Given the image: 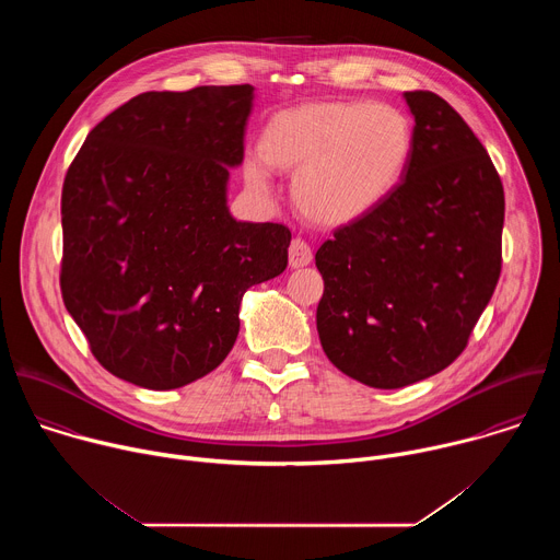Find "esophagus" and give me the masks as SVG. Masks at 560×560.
<instances>
[{"label":"esophagus","mask_w":560,"mask_h":560,"mask_svg":"<svg viewBox=\"0 0 560 560\" xmlns=\"http://www.w3.org/2000/svg\"><path fill=\"white\" fill-rule=\"evenodd\" d=\"M290 266L292 268H303L312 261V248L303 242V238H294L290 244Z\"/></svg>","instance_id":"1"}]
</instances>
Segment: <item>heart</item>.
I'll use <instances>...</instances> for the list:
<instances>
[{
	"instance_id": "1",
	"label": "heart",
	"mask_w": 560,
	"mask_h": 560,
	"mask_svg": "<svg viewBox=\"0 0 560 560\" xmlns=\"http://www.w3.org/2000/svg\"><path fill=\"white\" fill-rule=\"evenodd\" d=\"M415 145L410 119L394 106L322 102L277 113L264 128L261 154L250 152L244 175L268 195V163L296 171L294 199L316 223L343 225L374 210L401 179Z\"/></svg>"
}]
</instances>
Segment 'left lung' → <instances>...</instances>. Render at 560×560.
<instances>
[{"instance_id": "1", "label": "left lung", "mask_w": 560, "mask_h": 560, "mask_svg": "<svg viewBox=\"0 0 560 560\" xmlns=\"http://www.w3.org/2000/svg\"><path fill=\"white\" fill-rule=\"evenodd\" d=\"M415 145L401 184L316 250L328 359L381 389L445 370L501 277L505 195L483 143L430 91L404 93Z\"/></svg>"}]
</instances>
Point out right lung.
Returning a JSON list of instances; mask_svg holds the SVG:
<instances>
[{"label":"right lung","instance_id":"obj_1","mask_svg":"<svg viewBox=\"0 0 560 560\" xmlns=\"http://www.w3.org/2000/svg\"><path fill=\"white\" fill-rule=\"evenodd\" d=\"M255 89L141 93L102 119L61 190V296L95 359L148 389L212 372L238 335L248 288L288 266L290 230L236 221Z\"/></svg>","mask_w":560,"mask_h":560}]
</instances>
